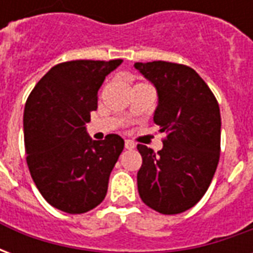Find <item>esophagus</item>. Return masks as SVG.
I'll use <instances>...</instances> for the list:
<instances>
[{"instance_id": "1", "label": "esophagus", "mask_w": 253, "mask_h": 253, "mask_svg": "<svg viewBox=\"0 0 253 253\" xmlns=\"http://www.w3.org/2000/svg\"><path fill=\"white\" fill-rule=\"evenodd\" d=\"M125 148L130 149V150H131V149L135 148V143L131 142V141H128V139H126V141H125Z\"/></svg>"}]
</instances>
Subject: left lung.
Returning <instances> with one entry per match:
<instances>
[{"label": "left lung", "mask_w": 253, "mask_h": 253, "mask_svg": "<svg viewBox=\"0 0 253 253\" xmlns=\"http://www.w3.org/2000/svg\"><path fill=\"white\" fill-rule=\"evenodd\" d=\"M157 89L153 121L164 132L157 153L138 145L142 165L138 192L142 202L161 214H179L206 194L221 152L219 105L207 84L190 66L153 61L137 62Z\"/></svg>", "instance_id": "1"}]
</instances>
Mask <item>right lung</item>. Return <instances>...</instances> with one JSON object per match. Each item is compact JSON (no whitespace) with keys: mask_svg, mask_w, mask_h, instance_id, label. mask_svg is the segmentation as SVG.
Segmentation results:
<instances>
[{"mask_svg":"<svg viewBox=\"0 0 253 253\" xmlns=\"http://www.w3.org/2000/svg\"><path fill=\"white\" fill-rule=\"evenodd\" d=\"M122 63L69 61L58 63L36 84L24 108L27 164L42 196L69 214L99 206L125 141L108 134L92 141L85 125L97 108L105 76Z\"/></svg>","mask_w":253,"mask_h":253,"instance_id":"obj_1","label":"right lung"}]
</instances>
